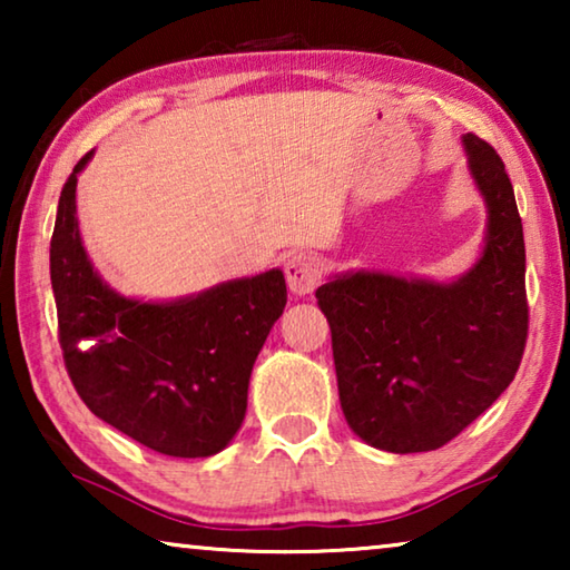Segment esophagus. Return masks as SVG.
<instances>
[{"mask_svg":"<svg viewBox=\"0 0 570 570\" xmlns=\"http://www.w3.org/2000/svg\"><path fill=\"white\" fill-rule=\"evenodd\" d=\"M284 274H286V282H288V288H292V294H296V296L312 294L322 278L320 258L306 254V250H296V254L286 258Z\"/></svg>","mask_w":570,"mask_h":570,"instance_id":"34e87169","label":"esophagus"}]
</instances>
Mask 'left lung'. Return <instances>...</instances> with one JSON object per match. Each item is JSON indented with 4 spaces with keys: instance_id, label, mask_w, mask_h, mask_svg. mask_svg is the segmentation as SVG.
<instances>
[{
    "instance_id": "obj_1",
    "label": "left lung",
    "mask_w": 570,
    "mask_h": 570,
    "mask_svg": "<svg viewBox=\"0 0 570 570\" xmlns=\"http://www.w3.org/2000/svg\"><path fill=\"white\" fill-rule=\"evenodd\" d=\"M485 200L478 262L452 282L344 272L316 288L330 322L344 417L366 445L438 450L513 382L528 336L525 244L503 160L462 135Z\"/></svg>"
}]
</instances>
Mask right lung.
<instances>
[{
  "mask_svg": "<svg viewBox=\"0 0 570 570\" xmlns=\"http://www.w3.org/2000/svg\"><path fill=\"white\" fill-rule=\"evenodd\" d=\"M67 178L50 244V278L67 374L92 414L170 458H210L246 417L248 380L286 306L282 268L206 292L142 302L95 272Z\"/></svg>",
  "mask_w": 570,
  "mask_h": 570,
  "instance_id": "1",
  "label": "right lung"
}]
</instances>
